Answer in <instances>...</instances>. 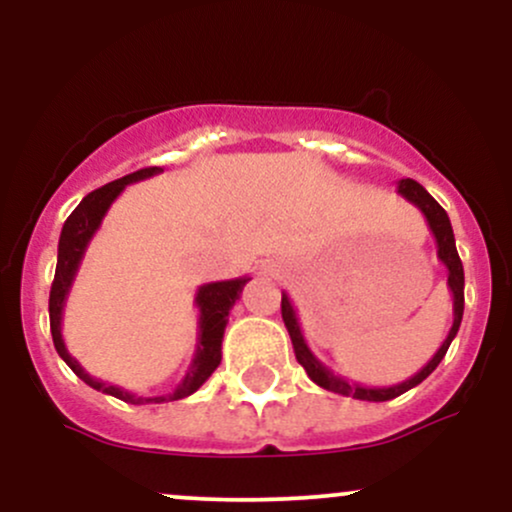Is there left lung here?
<instances>
[{
    "instance_id": "1",
    "label": "left lung",
    "mask_w": 512,
    "mask_h": 512,
    "mask_svg": "<svg viewBox=\"0 0 512 512\" xmlns=\"http://www.w3.org/2000/svg\"><path fill=\"white\" fill-rule=\"evenodd\" d=\"M397 195H402L409 204H414V207L424 214L428 228H431L433 238H436L438 260L445 264V269H448V289L452 291V327H450L448 337H445V342L440 344V349L433 354L431 361H428L426 366L419 370V373L411 375V378L404 380V383H397L390 387H368V385L349 383L344 375L332 373L325 363L317 361V356L310 351L308 342L303 339L301 325H298V315H296V310H293L289 293H281V317H284L286 330H289V334H291V344H293V351H296L298 363L305 368L308 378L313 380L315 385L325 387V390L337 392V395H344V397L363 399V402H387V399H395L399 395H404L407 390H411V387L424 383L428 375L438 368V363L443 361V356L448 354L450 342L455 339L457 330H460L462 313H464V269H462L460 255H457L455 236H452V226H450L448 214H445V209L440 207L436 199L428 195L419 182L411 180V178L397 182Z\"/></svg>"
}]
</instances>
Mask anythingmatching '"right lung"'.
Here are the masks:
<instances>
[{
    "label": "right lung",
    "instance_id": "right-lung-1",
    "mask_svg": "<svg viewBox=\"0 0 512 512\" xmlns=\"http://www.w3.org/2000/svg\"><path fill=\"white\" fill-rule=\"evenodd\" d=\"M163 173V168H142L137 173H129L125 178L108 182V185L98 187L93 190L91 195H86L79 202L69 219L64 221L62 233H60V245H57V269H55V281H52L50 289V332H52V342H55L57 354L69 368L84 380L86 385H91L93 390L105 392V395H113L117 399L127 404H163V402H175V399H185L190 397L192 392H197L199 387L209 380V375L219 368L221 363V342H223V330L228 325V315H231V308L236 305V301L243 293V286L248 284L250 276H238V279H228V281H211V284H202L199 286L197 296H195V305L199 310V332H197V349L195 356H192L190 368H187L185 378L180 380L178 387L168 395H158V397H144V395H134V392L122 390V387L103 383V380L93 378L88 375L81 363L69 354L67 346H64L62 339V313H64V303H67L69 289L74 284V276L79 272V264L84 260L88 243L91 238L96 236V231L101 228V223L108 214L110 204L115 202L117 197L122 195L127 185L132 182L146 180L151 175Z\"/></svg>",
    "mask_w": 512,
    "mask_h": 512
}]
</instances>
